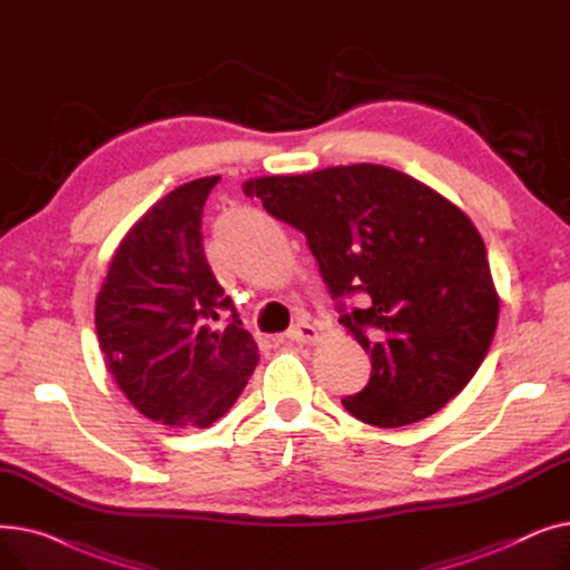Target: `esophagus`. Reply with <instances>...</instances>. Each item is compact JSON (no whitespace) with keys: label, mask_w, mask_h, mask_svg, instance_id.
I'll return each instance as SVG.
<instances>
[{"label":"esophagus","mask_w":570,"mask_h":570,"mask_svg":"<svg viewBox=\"0 0 570 570\" xmlns=\"http://www.w3.org/2000/svg\"><path fill=\"white\" fill-rule=\"evenodd\" d=\"M318 331L309 323V321H301L297 325H293L291 331L284 337H277V342H303V344H314L318 342Z\"/></svg>","instance_id":"esophagus-1"}]
</instances>
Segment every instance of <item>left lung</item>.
Returning <instances> with one entry per match:
<instances>
[{
    "label": "left lung",
    "instance_id": "obj_1",
    "mask_svg": "<svg viewBox=\"0 0 570 570\" xmlns=\"http://www.w3.org/2000/svg\"><path fill=\"white\" fill-rule=\"evenodd\" d=\"M269 215L303 230L340 323L372 355L344 409L376 428L436 413L485 361L499 321L488 252L471 219L432 187L376 164L245 183ZM363 308H346L351 294Z\"/></svg>",
    "mask_w": 570,
    "mask_h": 570
}]
</instances>
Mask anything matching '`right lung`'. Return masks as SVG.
I'll return each mask as SVG.
<instances>
[{
	"instance_id": "add662e5",
	"label": "right lung",
	"mask_w": 570,
	"mask_h": 570,
	"mask_svg": "<svg viewBox=\"0 0 570 570\" xmlns=\"http://www.w3.org/2000/svg\"><path fill=\"white\" fill-rule=\"evenodd\" d=\"M219 175L173 189L119 243L97 295V335L119 391L149 421L209 428L245 391L258 346L203 252Z\"/></svg>"
}]
</instances>
